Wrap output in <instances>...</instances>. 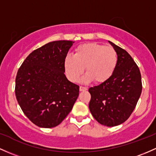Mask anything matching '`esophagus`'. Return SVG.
I'll use <instances>...</instances> for the list:
<instances>
[{"label":"esophagus","instance_id":"obj_1","mask_svg":"<svg viewBox=\"0 0 156 156\" xmlns=\"http://www.w3.org/2000/svg\"><path fill=\"white\" fill-rule=\"evenodd\" d=\"M79 90H80V91H86V90H87V87H85L81 86V87H80Z\"/></svg>","mask_w":156,"mask_h":156}]
</instances>
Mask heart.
Returning <instances> with one entry per match:
<instances>
[{"instance_id": "b5f03b06", "label": "heart", "mask_w": 156, "mask_h": 156, "mask_svg": "<svg viewBox=\"0 0 156 156\" xmlns=\"http://www.w3.org/2000/svg\"><path fill=\"white\" fill-rule=\"evenodd\" d=\"M118 63V55L113 47L97 43H86L75 49L73 55H68L64 59L66 76L71 81L82 78L84 83L92 81L104 83L112 76Z\"/></svg>"}]
</instances>
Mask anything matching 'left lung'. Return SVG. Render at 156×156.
<instances>
[{"mask_svg":"<svg viewBox=\"0 0 156 156\" xmlns=\"http://www.w3.org/2000/svg\"><path fill=\"white\" fill-rule=\"evenodd\" d=\"M118 55L115 72L107 81L89 89V108L98 123L107 126L120 125L136 107L142 90L139 68L126 50L109 41Z\"/></svg>","mask_w":156,"mask_h":156,"instance_id":"obj_1","label":"left lung"}]
</instances>
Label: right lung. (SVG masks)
<instances>
[{"label": "right lung", "mask_w": 156, "mask_h": 156, "mask_svg": "<svg viewBox=\"0 0 156 156\" xmlns=\"http://www.w3.org/2000/svg\"><path fill=\"white\" fill-rule=\"evenodd\" d=\"M74 42H49L31 52L15 78V95L23 113L39 127L61 124L73 109L79 87L65 75L64 59Z\"/></svg>", "instance_id": "1"}]
</instances>
